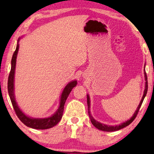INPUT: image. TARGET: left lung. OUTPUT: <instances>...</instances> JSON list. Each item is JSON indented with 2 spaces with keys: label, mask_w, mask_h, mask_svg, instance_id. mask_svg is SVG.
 I'll return each mask as SVG.
<instances>
[{
  "label": "left lung",
  "mask_w": 154,
  "mask_h": 154,
  "mask_svg": "<svg viewBox=\"0 0 154 154\" xmlns=\"http://www.w3.org/2000/svg\"><path fill=\"white\" fill-rule=\"evenodd\" d=\"M144 68H145V65H144ZM144 78H145V87H144V94H143V96L142 97V100L140 101V104L138 105L137 109L135 111V112L134 113V114L130 118L129 120L126 121L124 123H122L120 124V125H105V124L101 123L100 122L97 121L95 119L92 117V116L91 114V112H90V96L89 94H87V102H88V114H89L90 121H91V123H92L94 127L97 128L98 130H102V131H105V132H113V131H116V130H119L122 129V128L126 127V126L129 125L130 123H132V121H134V119H135L137 115L138 111L140 110L141 106H142V104L144 101V99L145 97H146V94L147 93V90H148V82H147V75L146 73V71H144Z\"/></svg>",
  "instance_id": "1"
}]
</instances>
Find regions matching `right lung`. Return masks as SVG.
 <instances>
[{"instance_id": "1", "label": "right lung", "mask_w": 154, "mask_h": 154, "mask_svg": "<svg viewBox=\"0 0 154 154\" xmlns=\"http://www.w3.org/2000/svg\"><path fill=\"white\" fill-rule=\"evenodd\" d=\"M22 37L19 38L17 40V44L16 50L14 51L13 55H12V60H11V69L8 77V94H9L10 100H11L12 104L13 106L17 116L20 119L21 121L26 125L27 127L33 128L36 130H45L48 128H51L54 126H55L60 120L62 119L63 111H64V104L66 102V100L68 96L70 94V92L73 88L77 85V81L74 80L67 84L65 86V88L63 90L62 94L60 96V106L58 109L52 116L47 118H33L30 117L29 116L25 114L23 111L21 110L20 106H18L17 103L16 102L15 96H14V73H15V68H16V60L17 56L19 51V48H20V39Z\"/></svg>"}]
</instances>
